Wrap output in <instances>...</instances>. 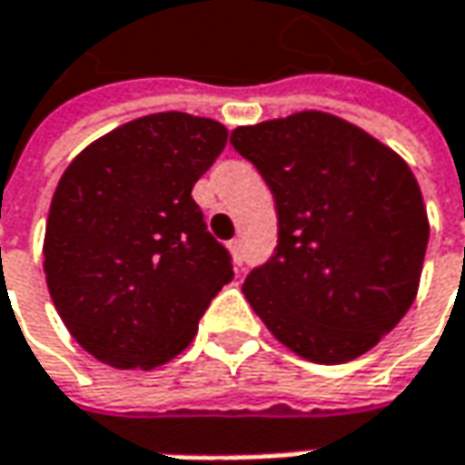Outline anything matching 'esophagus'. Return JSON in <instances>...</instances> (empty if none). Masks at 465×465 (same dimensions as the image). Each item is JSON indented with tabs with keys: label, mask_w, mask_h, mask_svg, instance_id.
<instances>
[{
	"label": "esophagus",
	"mask_w": 465,
	"mask_h": 465,
	"mask_svg": "<svg viewBox=\"0 0 465 465\" xmlns=\"http://www.w3.org/2000/svg\"><path fill=\"white\" fill-rule=\"evenodd\" d=\"M230 251H232V259H235V264H243V241H241V238L230 241Z\"/></svg>",
	"instance_id": "34e87169"
}]
</instances>
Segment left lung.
Listing matches in <instances>:
<instances>
[{
	"label": "left lung",
	"instance_id": "obj_1",
	"mask_svg": "<svg viewBox=\"0 0 465 465\" xmlns=\"http://www.w3.org/2000/svg\"><path fill=\"white\" fill-rule=\"evenodd\" d=\"M277 203V245L243 292L303 359L342 363L411 309L430 243L421 191L395 152L356 125L298 112L232 130Z\"/></svg>",
	"mask_w": 465,
	"mask_h": 465
}]
</instances>
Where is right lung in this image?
<instances>
[{"mask_svg":"<svg viewBox=\"0 0 465 465\" xmlns=\"http://www.w3.org/2000/svg\"><path fill=\"white\" fill-rule=\"evenodd\" d=\"M227 143L183 112L133 120L91 143L59 180L44 272L70 335L114 369H153L188 348L232 256L191 191Z\"/></svg>","mask_w":465,"mask_h":465,"instance_id":"right-lung-1","label":"right lung"}]
</instances>
